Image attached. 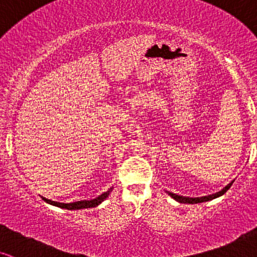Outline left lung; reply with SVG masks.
I'll return each instance as SVG.
<instances>
[{
    "label": "left lung",
    "instance_id": "obj_1",
    "mask_svg": "<svg viewBox=\"0 0 257 257\" xmlns=\"http://www.w3.org/2000/svg\"><path fill=\"white\" fill-rule=\"evenodd\" d=\"M233 181H231L229 185L224 187L223 189L219 192L214 193V194H211V195H206V196H200V198H189V196H182V195H177L175 193H170L168 192V194L172 196L173 199H175L176 201L181 202V204H199V202H205V201H210V200H213V199L218 198V196L223 195L224 193H226L227 189L230 188L231 186H232Z\"/></svg>",
    "mask_w": 257,
    "mask_h": 257
}]
</instances>
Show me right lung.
Returning <instances> with one entry per match:
<instances>
[{
  "instance_id": "add662e5",
  "label": "right lung",
  "mask_w": 257,
  "mask_h": 257,
  "mask_svg": "<svg viewBox=\"0 0 257 257\" xmlns=\"http://www.w3.org/2000/svg\"><path fill=\"white\" fill-rule=\"evenodd\" d=\"M110 191L112 188L108 189L107 192L102 193V194L97 196V198L93 199V200H82V201H76V202H70V204H63V202H57V201H52L50 199L43 198L44 200L49 204H51L53 206H57V207H61V208H65V210H82V208H90V207H96L97 205H100L107 196L109 195Z\"/></svg>"
}]
</instances>
